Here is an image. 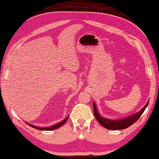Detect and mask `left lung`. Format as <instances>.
<instances>
[{
    "mask_svg": "<svg viewBox=\"0 0 159 159\" xmlns=\"http://www.w3.org/2000/svg\"><path fill=\"white\" fill-rule=\"evenodd\" d=\"M148 104H146L145 105V107L138 113L134 114V115L130 116V117H127V118L122 119V120H109V119L104 118V117H101L100 114H98V111H97L96 106H95V103L93 102V111H94V115H95L96 120L98 121V123L102 126V127H105L106 129H114V130H117V129H126V128L129 127V126H131L132 124H134L138 119L140 117V116L143 114L144 112L145 109L146 108V107L148 106Z\"/></svg>",
    "mask_w": 159,
    "mask_h": 159,
    "instance_id": "left-lung-1",
    "label": "left lung"
}]
</instances>
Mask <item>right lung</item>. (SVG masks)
I'll return each instance as SVG.
<instances>
[{
	"mask_svg": "<svg viewBox=\"0 0 159 159\" xmlns=\"http://www.w3.org/2000/svg\"><path fill=\"white\" fill-rule=\"evenodd\" d=\"M67 119H68V117H66V118L64 119V120L61 121V122H60V123H58V124H55V125L52 126V127H35V126L32 125V124H28V123H26V124H28V125H30V127H33V128H35V129H40V130H52V129H57V128L61 127V126L64 125V124L66 123V121L67 120Z\"/></svg>",
	"mask_w": 159,
	"mask_h": 159,
	"instance_id": "right-lung-1",
	"label": "right lung"
}]
</instances>
